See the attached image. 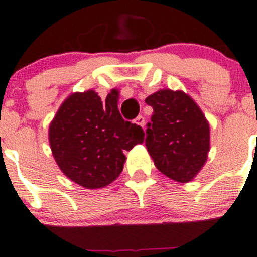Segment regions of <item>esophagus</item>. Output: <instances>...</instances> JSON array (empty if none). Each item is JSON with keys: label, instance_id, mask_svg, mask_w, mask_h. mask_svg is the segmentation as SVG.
Listing matches in <instances>:
<instances>
[{"label": "esophagus", "instance_id": "34e87169", "mask_svg": "<svg viewBox=\"0 0 257 257\" xmlns=\"http://www.w3.org/2000/svg\"><path fill=\"white\" fill-rule=\"evenodd\" d=\"M136 123L138 124V125L142 126V128H145V125H146V119H145V116H143V115H140V116H137Z\"/></svg>", "mask_w": 257, "mask_h": 257}]
</instances>
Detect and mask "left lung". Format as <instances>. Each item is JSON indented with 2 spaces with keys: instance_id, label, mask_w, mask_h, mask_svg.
I'll use <instances>...</instances> for the list:
<instances>
[{
  "instance_id": "left-lung-1",
  "label": "left lung",
  "mask_w": 257,
  "mask_h": 257,
  "mask_svg": "<svg viewBox=\"0 0 257 257\" xmlns=\"http://www.w3.org/2000/svg\"><path fill=\"white\" fill-rule=\"evenodd\" d=\"M146 102L153 109L146 131V147L156 167L175 181L189 183L207 161L209 123L183 91L160 90Z\"/></svg>"
}]
</instances>
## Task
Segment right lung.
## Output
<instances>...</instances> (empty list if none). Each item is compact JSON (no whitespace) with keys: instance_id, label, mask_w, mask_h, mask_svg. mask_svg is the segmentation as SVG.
<instances>
[{"instance_id":"add662e5","label":"right lung","mask_w":257,"mask_h":257,"mask_svg":"<svg viewBox=\"0 0 257 257\" xmlns=\"http://www.w3.org/2000/svg\"><path fill=\"white\" fill-rule=\"evenodd\" d=\"M145 140V132L125 121L117 91L101 101L93 90L69 95L49 125V145L68 179L86 189L109 185L123 171L125 156Z\"/></svg>"}]
</instances>
